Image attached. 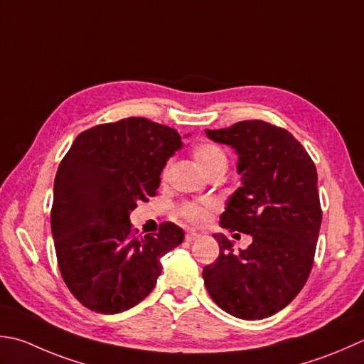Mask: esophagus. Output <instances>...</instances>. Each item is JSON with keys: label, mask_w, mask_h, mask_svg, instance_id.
Instances as JSON below:
<instances>
[{"label": "esophagus", "mask_w": 364, "mask_h": 364, "mask_svg": "<svg viewBox=\"0 0 364 364\" xmlns=\"http://www.w3.org/2000/svg\"><path fill=\"white\" fill-rule=\"evenodd\" d=\"M198 238H200V233H197L194 230H191V232L186 233V241H196Z\"/></svg>", "instance_id": "34e87169"}]
</instances>
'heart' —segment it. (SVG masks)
I'll return each mask as SVG.
<instances>
[{
    "label": "heart",
    "instance_id": "heart-1",
    "mask_svg": "<svg viewBox=\"0 0 364 364\" xmlns=\"http://www.w3.org/2000/svg\"><path fill=\"white\" fill-rule=\"evenodd\" d=\"M194 159L197 162V166L200 167L202 172L205 175H210L213 172H225L227 168V154L224 153V149L211 144V141H203V144H198L194 151ZM167 173V168L164 170V176ZM213 210L211 203H184L181 206V216L184 219H188L189 223L194 224H203L206 219H208L210 213Z\"/></svg>",
    "mask_w": 364,
    "mask_h": 364
}]
</instances>
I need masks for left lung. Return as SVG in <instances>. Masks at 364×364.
I'll list each match as a JSON object with an SVG mask.
<instances>
[{"label": "left lung", "instance_id": "obj_1", "mask_svg": "<svg viewBox=\"0 0 364 364\" xmlns=\"http://www.w3.org/2000/svg\"><path fill=\"white\" fill-rule=\"evenodd\" d=\"M205 132L238 156L241 186L219 225L252 237L249 247L233 252L223 233L213 235L219 257L203 268L205 287L227 314L267 318L294 301L309 277L322 223L317 170L294 135L265 121Z\"/></svg>", "mask_w": 364, "mask_h": 364}]
</instances>
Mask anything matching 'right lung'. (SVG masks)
I'll return each mask as SVG.
<instances>
[{"mask_svg": "<svg viewBox=\"0 0 364 364\" xmlns=\"http://www.w3.org/2000/svg\"><path fill=\"white\" fill-rule=\"evenodd\" d=\"M181 146L172 127L131 117L82 132L63 158L52 235L63 279L85 308H134L154 289L162 255L183 243V229L172 223L140 238L129 219L139 202L156 196L161 172Z\"/></svg>", "mask_w": 364, "mask_h": 364, "instance_id": "obj_1", "label": "right lung"}]
</instances>
